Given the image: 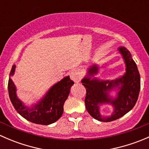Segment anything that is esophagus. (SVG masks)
Segmentation results:
<instances>
[{"label":"esophagus","instance_id":"34e87169","mask_svg":"<svg viewBox=\"0 0 149 149\" xmlns=\"http://www.w3.org/2000/svg\"><path fill=\"white\" fill-rule=\"evenodd\" d=\"M70 77L73 81L79 82V81L81 79V75L80 71L78 69H73L70 71Z\"/></svg>","mask_w":149,"mask_h":149}]
</instances>
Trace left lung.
Returning a JSON list of instances; mask_svg holds the SVG:
<instances>
[{
	"label": "left lung",
	"instance_id": "obj_1",
	"mask_svg": "<svg viewBox=\"0 0 149 149\" xmlns=\"http://www.w3.org/2000/svg\"><path fill=\"white\" fill-rule=\"evenodd\" d=\"M124 58L126 65V73L121 78L113 81H100L91 76L97 74L98 67L96 65L90 67L88 76L81 82L86 88L85 105L87 111L94 119L102 122H111L119 119L131 110L139 98L141 88V79L137 65L131 57L130 52L124 47L118 48ZM120 85V87L119 86ZM115 86H118L120 91L118 97L112 99L108 91ZM111 103L114 107V112L110 117H104L100 115L98 104Z\"/></svg>",
	"mask_w": 149,
	"mask_h": 149
}]
</instances>
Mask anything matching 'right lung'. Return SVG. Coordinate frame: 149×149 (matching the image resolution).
<instances>
[{
    "mask_svg": "<svg viewBox=\"0 0 149 149\" xmlns=\"http://www.w3.org/2000/svg\"><path fill=\"white\" fill-rule=\"evenodd\" d=\"M16 65L12 66L10 76H13ZM73 81L67 76L51 87L42 100L31 107L24 105L16 96V89L13 81L9 78L8 84V94L15 109L24 118L33 123L49 125L55 123L62 116L63 105L70 93Z\"/></svg>",
    "mask_w": 149,
    "mask_h": 149,
    "instance_id": "add662e5",
    "label": "right lung"
}]
</instances>
